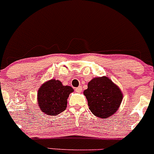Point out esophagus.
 Here are the masks:
<instances>
[{"mask_svg": "<svg viewBox=\"0 0 154 154\" xmlns=\"http://www.w3.org/2000/svg\"><path fill=\"white\" fill-rule=\"evenodd\" d=\"M75 91H76V92H78V93H80V92H82V87H77V88H75Z\"/></svg>", "mask_w": 154, "mask_h": 154, "instance_id": "esophagus-1", "label": "esophagus"}]
</instances>
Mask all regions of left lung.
Listing matches in <instances>:
<instances>
[{
	"label": "left lung",
	"instance_id": "obj_1",
	"mask_svg": "<svg viewBox=\"0 0 154 154\" xmlns=\"http://www.w3.org/2000/svg\"><path fill=\"white\" fill-rule=\"evenodd\" d=\"M89 109L94 115L106 119L118 110L123 94L120 87L107 76L93 78L84 91Z\"/></svg>",
	"mask_w": 154,
	"mask_h": 154
}]
</instances>
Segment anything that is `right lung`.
Listing matches in <instances>:
<instances>
[{
  "instance_id": "obj_1",
  "label": "right lung",
  "mask_w": 154,
  "mask_h": 154,
  "mask_svg": "<svg viewBox=\"0 0 154 154\" xmlns=\"http://www.w3.org/2000/svg\"><path fill=\"white\" fill-rule=\"evenodd\" d=\"M73 89L64 86L59 80L52 79L41 85L37 92L39 109L51 116H57L67 108V98Z\"/></svg>"
}]
</instances>
